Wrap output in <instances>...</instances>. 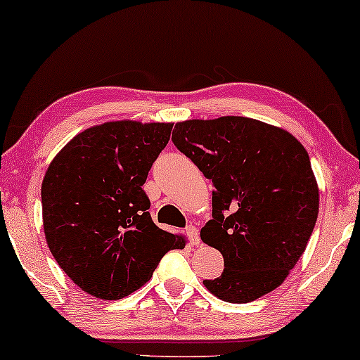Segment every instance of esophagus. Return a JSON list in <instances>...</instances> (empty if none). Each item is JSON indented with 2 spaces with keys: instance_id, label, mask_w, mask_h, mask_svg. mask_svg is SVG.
<instances>
[{
  "instance_id": "34e87169",
  "label": "esophagus",
  "mask_w": 360,
  "mask_h": 360,
  "mask_svg": "<svg viewBox=\"0 0 360 360\" xmlns=\"http://www.w3.org/2000/svg\"><path fill=\"white\" fill-rule=\"evenodd\" d=\"M186 236H187V238H189L192 245L200 243V236H198V229L195 226H192V224L187 226L186 227Z\"/></svg>"
}]
</instances>
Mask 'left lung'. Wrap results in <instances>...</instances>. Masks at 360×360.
I'll use <instances>...</instances> for the list:
<instances>
[{
  "label": "left lung",
  "mask_w": 360,
  "mask_h": 360,
  "mask_svg": "<svg viewBox=\"0 0 360 360\" xmlns=\"http://www.w3.org/2000/svg\"><path fill=\"white\" fill-rule=\"evenodd\" d=\"M173 144L213 181V219L200 237L224 271L203 281L227 303H250L281 285L304 253L319 213L309 155L285 129L245 117L178 123Z\"/></svg>",
  "instance_id": "1"
}]
</instances>
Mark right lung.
<instances>
[{
	"mask_svg": "<svg viewBox=\"0 0 360 360\" xmlns=\"http://www.w3.org/2000/svg\"><path fill=\"white\" fill-rule=\"evenodd\" d=\"M171 123L108 122L77 134L41 186L51 253L73 283L122 300L149 282L160 259L186 240L152 221L142 189L167 147Z\"/></svg>",
	"mask_w": 360,
	"mask_h": 360,
	"instance_id": "obj_1",
	"label": "right lung"
}]
</instances>
